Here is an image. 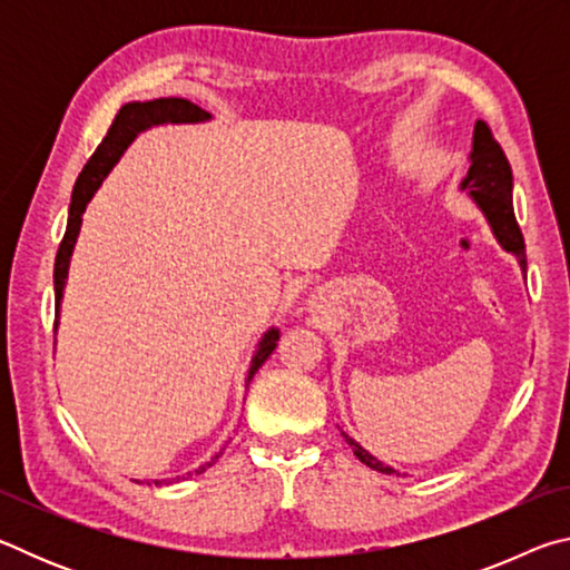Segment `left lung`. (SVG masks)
I'll list each match as a JSON object with an SVG mask.
<instances>
[{
  "label": "left lung",
  "mask_w": 570,
  "mask_h": 570,
  "mask_svg": "<svg viewBox=\"0 0 570 570\" xmlns=\"http://www.w3.org/2000/svg\"><path fill=\"white\" fill-rule=\"evenodd\" d=\"M462 190H468L472 200L480 206L482 214H485L490 228L498 238V244L505 250H510L518 258L520 268H528L525 262V240L520 234V226L515 220L513 210V170H510V163L505 158L500 142L493 138V130L488 128L485 120L475 122V132H472V153H470V168L468 176L460 183ZM344 435V432H342ZM354 450V455L360 458L366 468L380 470V472H397L394 468H387L374 455H370L360 442H354L350 435H344Z\"/></svg>",
  "instance_id": "8db88e82"
}]
</instances>
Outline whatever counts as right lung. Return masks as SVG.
<instances>
[{
  "label": "right lung",
  "mask_w": 570,
  "mask_h": 570,
  "mask_svg": "<svg viewBox=\"0 0 570 570\" xmlns=\"http://www.w3.org/2000/svg\"><path fill=\"white\" fill-rule=\"evenodd\" d=\"M210 120V112H206L198 105H193L190 100L183 98H158V100H148V102H128L122 105L120 112L115 115V120L110 125L108 135H105L98 150L92 153V158L88 160V166L82 168L80 178H77L75 188H72V200H70V216H67V230L60 248H57V258H55V306H57V316H60V302H62V292H65V278H67V268H70V256L75 248L77 234H80V224H82V214L88 208L90 198L95 196V190L100 188V183L105 176L112 170L115 163L120 160L125 148L135 140V135L153 128V125H166V122H206ZM55 332H57V322H55ZM278 342V330H268L262 342H258V350L250 360L248 366V377L246 384L254 380V374L258 372L268 354L276 350ZM220 458V452L216 458H210V462L200 465L196 470V475L206 472V468L214 465V462ZM190 475V472H188ZM156 485H160V480H156Z\"/></svg>",
  "instance_id": "obj_1"
}]
</instances>
